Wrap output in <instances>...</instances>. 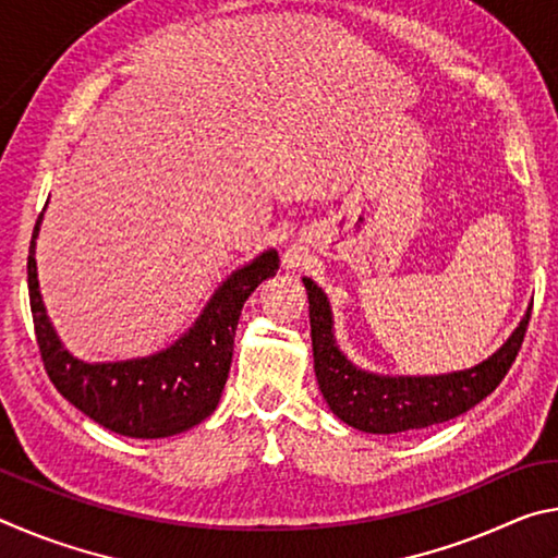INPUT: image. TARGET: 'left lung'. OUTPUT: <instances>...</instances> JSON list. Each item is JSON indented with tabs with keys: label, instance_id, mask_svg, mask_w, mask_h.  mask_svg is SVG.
I'll return each mask as SVG.
<instances>
[{
	"label": "left lung",
	"instance_id": "left-lung-1",
	"mask_svg": "<svg viewBox=\"0 0 558 558\" xmlns=\"http://www.w3.org/2000/svg\"><path fill=\"white\" fill-rule=\"evenodd\" d=\"M305 288L315 374L327 405L347 426L364 433H386V436L446 423L493 393L522 349L532 317L529 307L505 347L468 372L442 376H376L347 362L335 344L332 315L325 292L307 278Z\"/></svg>",
	"mask_w": 558,
	"mask_h": 558
}]
</instances>
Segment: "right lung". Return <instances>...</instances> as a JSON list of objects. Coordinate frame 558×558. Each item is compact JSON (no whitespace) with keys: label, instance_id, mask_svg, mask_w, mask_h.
Returning a JSON list of instances; mask_svg holds the SVG:
<instances>
[{"label":"right lung","instance_id":"obj_1","mask_svg":"<svg viewBox=\"0 0 558 558\" xmlns=\"http://www.w3.org/2000/svg\"><path fill=\"white\" fill-rule=\"evenodd\" d=\"M39 223L41 216L36 219L26 260L29 302L44 369L63 399L102 428L128 438L177 436L211 415L229 379L243 302L263 280L276 276L278 253L266 251L251 266L235 270L174 347L132 362L83 364L61 347L46 317L34 260Z\"/></svg>","mask_w":558,"mask_h":558}]
</instances>
